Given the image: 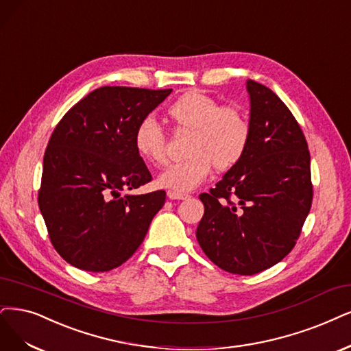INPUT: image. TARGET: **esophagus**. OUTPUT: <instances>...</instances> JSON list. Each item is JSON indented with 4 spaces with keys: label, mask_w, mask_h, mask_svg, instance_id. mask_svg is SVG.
<instances>
[{
    "label": "esophagus",
    "mask_w": 351,
    "mask_h": 351,
    "mask_svg": "<svg viewBox=\"0 0 351 351\" xmlns=\"http://www.w3.org/2000/svg\"><path fill=\"white\" fill-rule=\"evenodd\" d=\"M189 195L188 193L182 192H173V191H167V198L169 199H186Z\"/></svg>",
    "instance_id": "obj_1"
}]
</instances>
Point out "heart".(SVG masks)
I'll use <instances>...</instances> for the list:
<instances>
[{
  "instance_id": "heart-1",
  "label": "heart",
  "mask_w": 351,
  "mask_h": 351,
  "mask_svg": "<svg viewBox=\"0 0 351 351\" xmlns=\"http://www.w3.org/2000/svg\"><path fill=\"white\" fill-rule=\"evenodd\" d=\"M167 117L176 132L189 133L186 159L167 166L158 176L160 188L188 192L201 185L210 175L234 167L247 150L250 124L234 107H221L214 98L198 90L180 95L167 108ZM134 149L143 160L160 166L166 162V136L152 117L140 120L134 130Z\"/></svg>"
}]
</instances>
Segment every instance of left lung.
Listing matches in <instances>:
<instances>
[{
  "label": "left lung",
  "instance_id": "left-lung-1",
  "mask_svg": "<svg viewBox=\"0 0 351 351\" xmlns=\"http://www.w3.org/2000/svg\"><path fill=\"white\" fill-rule=\"evenodd\" d=\"M250 140L243 159L208 193L197 240L230 274L256 275L279 263L301 234L313 204L305 136L282 99L245 81Z\"/></svg>",
  "mask_w": 351,
  "mask_h": 351
}]
</instances>
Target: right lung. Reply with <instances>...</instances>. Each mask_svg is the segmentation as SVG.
I'll return each mask as SVG.
<instances>
[{
  "label": "right lung",
  "instance_id": "1",
  "mask_svg": "<svg viewBox=\"0 0 351 351\" xmlns=\"http://www.w3.org/2000/svg\"><path fill=\"white\" fill-rule=\"evenodd\" d=\"M171 93L102 86L56 125L43 159L38 208L51 244L69 265L108 271L145 240L166 192H121L152 180L134 149V130Z\"/></svg>",
  "mask_w": 351,
  "mask_h": 351
}]
</instances>
